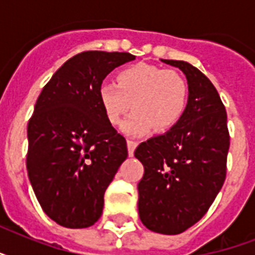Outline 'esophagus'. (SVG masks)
Wrapping results in <instances>:
<instances>
[{"label":"esophagus","mask_w":255,"mask_h":255,"mask_svg":"<svg viewBox=\"0 0 255 255\" xmlns=\"http://www.w3.org/2000/svg\"><path fill=\"white\" fill-rule=\"evenodd\" d=\"M137 141L135 140H127V147H128V155L132 156L133 155V151H135V148L137 147Z\"/></svg>","instance_id":"1"}]
</instances>
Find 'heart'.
Returning <instances> with one entry per match:
<instances>
[{
  "mask_svg": "<svg viewBox=\"0 0 255 255\" xmlns=\"http://www.w3.org/2000/svg\"><path fill=\"white\" fill-rule=\"evenodd\" d=\"M188 85L173 70L147 63L124 67L116 74V83L106 82L98 98L107 120L120 126L132 108L123 129L129 135H143L152 127L165 131L181 119L188 103Z\"/></svg>",
  "mask_w": 255,
  "mask_h": 255,
  "instance_id": "obj_1",
  "label": "heart"
}]
</instances>
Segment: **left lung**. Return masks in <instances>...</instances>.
I'll use <instances>...</instances> for the list:
<instances>
[{
  "label": "left lung",
  "instance_id": "left-lung-1",
  "mask_svg": "<svg viewBox=\"0 0 255 255\" xmlns=\"http://www.w3.org/2000/svg\"><path fill=\"white\" fill-rule=\"evenodd\" d=\"M161 62L185 74L189 95L181 119L169 131L136 148L135 157L144 165L137 206L145 228L172 236L200 221L221 190L230 136L213 83L188 62Z\"/></svg>",
  "mask_w": 255,
  "mask_h": 255
}]
</instances>
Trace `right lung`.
I'll list each match as a JSON object with an SVG mask.
<instances>
[{
    "label": "right lung",
    "mask_w": 255,
    "mask_h": 255,
    "mask_svg": "<svg viewBox=\"0 0 255 255\" xmlns=\"http://www.w3.org/2000/svg\"><path fill=\"white\" fill-rule=\"evenodd\" d=\"M129 53L83 51L43 87L27 124L26 168L42 209L70 229L94 225L104 192L127 159V141L104 115L98 91Z\"/></svg>",
    "instance_id": "add662e5"
}]
</instances>
